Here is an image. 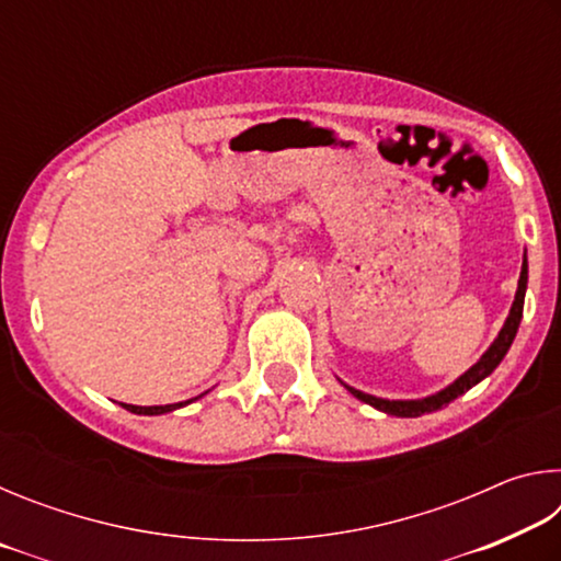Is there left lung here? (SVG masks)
I'll return each mask as SVG.
<instances>
[{
	"mask_svg": "<svg viewBox=\"0 0 561 561\" xmlns=\"http://www.w3.org/2000/svg\"><path fill=\"white\" fill-rule=\"evenodd\" d=\"M525 291H527V254H525V260H522L517 294H515V301H512V309H510V317L505 321V327L500 329L497 339L492 341V346L480 356L478 364L470 366L468 371H465L460 378H455V381L448 388H443V391L433 393V396H425V398H415V401H388V398L368 396V393L356 391V388H351V386L344 383L346 391L351 396H356L358 401L374 405L376 411H383L388 415H398V417H417V415L440 411L443 405H448L450 401H455V398L462 396L465 391H470L472 386H478L482 378H488L500 366V360L505 358V354L512 346V341H515V336H517V329H519V321H522V309H525Z\"/></svg>",
	"mask_w": 561,
	"mask_h": 561,
	"instance_id": "left-lung-1",
	"label": "left lung"
}]
</instances>
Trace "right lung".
I'll return each mask as SVG.
<instances>
[{
    "mask_svg": "<svg viewBox=\"0 0 561 561\" xmlns=\"http://www.w3.org/2000/svg\"><path fill=\"white\" fill-rule=\"evenodd\" d=\"M201 398V396H197ZM195 398H190V401H183V403H170V405H130V403H121L126 411L130 413H138V415H160V413H170L175 411V408H183L187 403H193Z\"/></svg>",
    "mask_w": 561,
    "mask_h": 561,
    "instance_id": "right-lung-1",
    "label": "right lung"
}]
</instances>
